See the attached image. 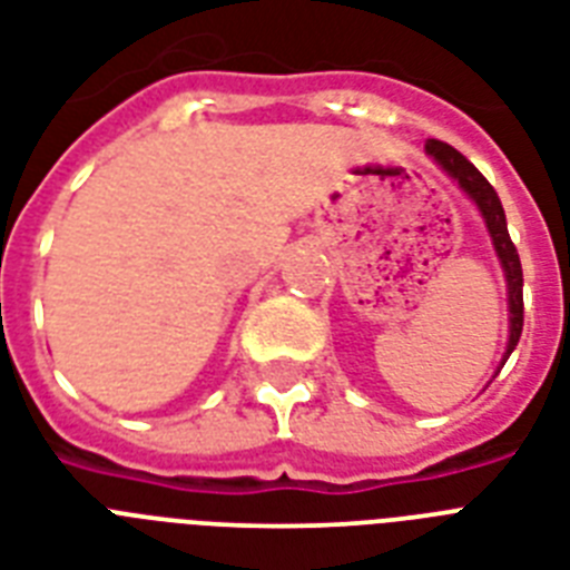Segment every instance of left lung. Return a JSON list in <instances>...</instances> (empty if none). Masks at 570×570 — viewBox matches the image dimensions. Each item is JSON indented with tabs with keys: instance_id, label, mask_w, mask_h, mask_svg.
I'll return each instance as SVG.
<instances>
[{
	"instance_id": "1",
	"label": "left lung",
	"mask_w": 570,
	"mask_h": 570,
	"mask_svg": "<svg viewBox=\"0 0 570 570\" xmlns=\"http://www.w3.org/2000/svg\"><path fill=\"white\" fill-rule=\"evenodd\" d=\"M424 151H428V155L439 164V169L448 173V178L456 180L462 193L478 205L480 216H483L485 222V230H489V237H492L494 254H498V261H501L503 277H507V295H510V342H507V351H503V363L510 360L518 340H521V327H524V275H521V261H518L515 245H512L510 230H507V213H503L501 198H498L492 184L478 173V166L471 164L469 157L460 155L453 146H448V142L442 140H428Z\"/></svg>"
}]
</instances>
